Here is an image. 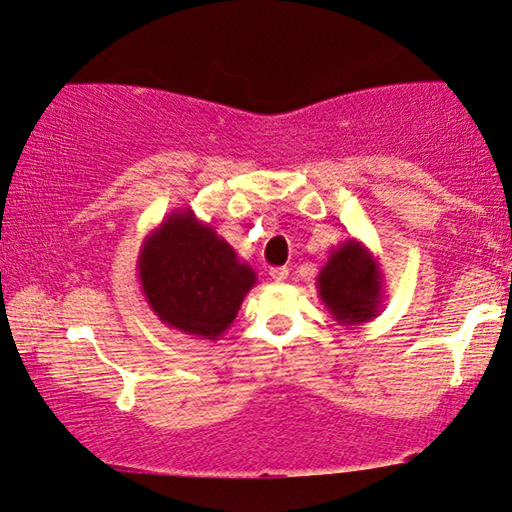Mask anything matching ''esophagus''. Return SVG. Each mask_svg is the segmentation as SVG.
Wrapping results in <instances>:
<instances>
[{
  "mask_svg": "<svg viewBox=\"0 0 512 512\" xmlns=\"http://www.w3.org/2000/svg\"><path fill=\"white\" fill-rule=\"evenodd\" d=\"M271 280L273 282H285L289 278V271L285 269V266H278V269H271Z\"/></svg>",
  "mask_w": 512,
  "mask_h": 512,
  "instance_id": "34e87169",
  "label": "esophagus"
}]
</instances>
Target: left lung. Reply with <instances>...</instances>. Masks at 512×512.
Returning a JSON list of instances; mask_svg holds the SVG:
<instances>
[{
  "label": "left lung",
  "instance_id": "left-lung-1",
  "mask_svg": "<svg viewBox=\"0 0 512 512\" xmlns=\"http://www.w3.org/2000/svg\"><path fill=\"white\" fill-rule=\"evenodd\" d=\"M383 282L376 255L362 241L346 239L330 250L316 275V291L339 326H360L383 307Z\"/></svg>",
  "mask_w": 512,
  "mask_h": 512
}]
</instances>
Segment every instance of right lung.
<instances>
[{
    "instance_id": "obj_1",
    "label": "right lung",
    "mask_w": 512,
    "mask_h": 512,
    "mask_svg": "<svg viewBox=\"0 0 512 512\" xmlns=\"http://www.w3.org/2000/svg\"><path fill=\"white\" fill-rule=\"evenodd\" d=\"M139 285L161 323L216 342L237 319L257 273L193 209H175L143 239Z\"/></svg>"
}]
</instances>
